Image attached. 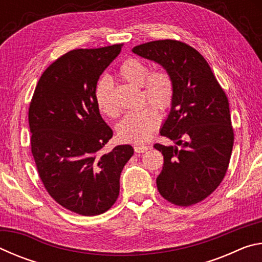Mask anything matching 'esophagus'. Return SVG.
I'll return each mask as SVG.
<instances>
[{"label":"esophagus","mask_w":262,"mask_h":262,"mask_svg":"<svg viewBox=\"0 0 262 262\" xmlns=\"http://www.w3.org/2000/svg\"><path fill=\"white\" fill-rule=\"evenodd\" d=\"M148 149H149L148 145H142V144H136V145H134V150H135V152H137V154L145 152Z\"/></svg>","instance_id":"esophagus-1"}]
</instances>
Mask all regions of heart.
I'll return each mask as SVG.
<instances>
[{
	"label": "heart",
	"mask_w": 262,
	"mask_h": 262,
	"mask_svg": "<svg viewBox=\"0 0 262 262\" xmlns=\"http://www.w3.org/2000/svg\"><path fill=\"white\" fill-rule=\"evenodd\" d=\"M118 74L123 81L140 86L142 101L151 104L136 112L128 113L117 127L118 136L121 141L142 143L149 139L159 125V113L157 110L166 112L172 107L176 96L173 77L165 69L150 72L149 66L139 57L126 59L119 67ZM96 103L106 117L111 119L119 117L120 111L113 101L112 83L108 78H101L97 84Z\"/></svg>",
	"instance_id": "b5f03b06"
}]
</instances>
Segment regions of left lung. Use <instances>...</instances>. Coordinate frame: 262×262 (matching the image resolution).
<instances>
[{"label": "left lung", "mask_w": 262, "mask_h": 262, "mask_svg": "<svg viewBox=\"0 0 262 262\" xmlns=\"http://www.w3.org/2000/svg\"><path fill=\"white\" fill-rule=\"evenodd\" d=\"M133 52L158 62L174 81V101L161 135L180 147L155 144L164 156L158 192L176 206L196 205L227 174L234 141L228 97L205 57L187 43L164 39Z\"/></svg>", "instance_id": "obj_1"}]
</instances>
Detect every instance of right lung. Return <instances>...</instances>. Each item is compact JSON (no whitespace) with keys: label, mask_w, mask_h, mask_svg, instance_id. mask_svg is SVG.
<instances>
[{"label":"right lung","mask_w":262,"mask_h":262,"mask_svg":"<svg viewBox=\"0 0 262 262\" xmlns=\"http://www.w3.org/2000/svg\"><path fill=\"white\" fill-rule=\"evenodd\" d=\"M123 43L79 48L42 73L29 107L31 152L48 194L83 216L107 211L120 192V174L132 145L104 152L113 130L99 113L96 88Z\"/></svg>","instance_id":"obj_1"}]
</instances>
